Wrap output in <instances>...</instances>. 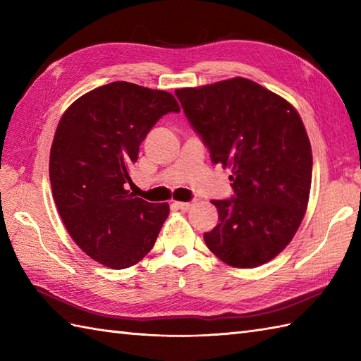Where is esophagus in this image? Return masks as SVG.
I'll return each instance as SVG.
<instances>
[{
	"instance_id": "obj_1",
	"label": "esophagus",
	"mask_w": 361,
	"mask_h": 361,
	"mask_svg": "<svg viewBox=\"0 0 361 361\" xmlns=\"http://www.w3.org/2000/svg\"><path fill=\"white\" fill-rule=\"evenodd\" d=\"M173 206L176 209H181V211H188L190 206H192V202H173Z\"/></svg>"
}]
</instances>
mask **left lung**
Returning a JSON list of instances; mask_svg holds the SVG:
<instances>
[{"instance_id": "8db88e82", "label": "left lung", "mask_w": 361, "mask_h": 361, "mask_svg": "<svg viewBox=\"0 0 361 361\" xmlns=\"http://www.w3.org/2000/svg\"><path fill=\"white\" fill-rule=\"evenodd\" d=\"M175 96L212 163L233 169L234 194L212 200L219 224L206 245L231 267L268 262L293 239L309 202L312 147L298 111L243 78Z\"/></svg>"}]
</instances>
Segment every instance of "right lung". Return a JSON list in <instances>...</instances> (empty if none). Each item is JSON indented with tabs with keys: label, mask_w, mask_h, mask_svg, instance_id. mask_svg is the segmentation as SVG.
<instances>
[{
	"label": "right lung",
	"mask_w": 361,
	"mask_h": 361,
	"mask_svg": "<svg viewBox=\"0 0 361 361\" xmlns=\"http://www.w3.org/2000/svg\"><path fill=\"white\" fill-rule=\"evenodd\" d=\"M178 111L167 91L111 82L79 97L59 122L49 158L54 202L74 242L105 267H132L155 245L169 204L127 190L128 169L152 127Z\"/></svg>",
	"instance_id": "1"
}]
</instances>
